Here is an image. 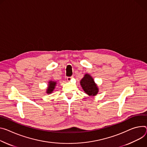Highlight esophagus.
<instances>
[{"instance_id": "1", "label": "esophagus", "mask_w": 147, "mask_h": 147, "mask_svg": "<svg viewBox=\"0 0 147 147\" xmlns=\"http://www.w3.org/2000/svg\"><path fill=\"white\" fill-rule=\"evenodd\" d=\"M72 77H68L67 78V81L68 82H70V81H71V80L72 79Z\"/></svg>"}]
</instances>
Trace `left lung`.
Here are the masks:
<instances>
[{
  "instance_id": "left-lung-1",
  "label": "left lung",
  "mask_w": 147,
  "mask_h": 147,
  "mask_svg": "<svg viewBox=\"0 0 147 147\" xmlns=\"http://www.w3.org/2000/svg\"><path fill=\"white\" fill-rule=\"evenodd\" d=\"M80 85L85 93L91 97L96 96L99 91V88L94 78L88 73L85 74L80 80Z\"/></svg>"
}]
</instances>
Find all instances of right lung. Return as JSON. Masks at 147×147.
<instances>
[{"label":"right lung","instance_id":"right-lung-1","mask_svg":"<svg viewBox=\"0 0 147 147\" xmlns=\"http://www.w3.org/2000/svg\"><path fill=\"white\" fill-rule=\"evenodd\" d=\"M56 84H57V82L55 81H52V80L49 81L48 86L47 87L46 92L47 94H49L52 93L53 91H54V90L55 89Z\"/></svg>","mask_w":147,"mask_h":147}]
</instances>
